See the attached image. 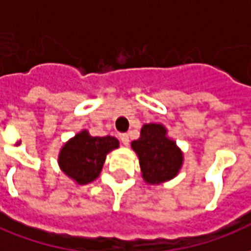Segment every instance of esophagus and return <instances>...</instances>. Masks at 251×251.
Wrapping results in <instances>:
<instances>
[{
	"mask_svg": "<svg viewBox=\"0 0 251 251\" xmlns=\"http://www.w3.org/2000/svg\"><path fill=\"white\" fill-rule=\"evenodd\" d=\"M120 138H121V141H122V144H124L125 147H127V145H129V134H126V133H124V134H120Z\"/></svg>",
	"mask_w": 251,
	"mask_h": 251,
	"instance_id": "1",
	"label": "esophagus"
}]
</instances>
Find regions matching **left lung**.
Listing matches in <instances>:
<instances>
[{
    "instance_id": "left-lung-1",
    "label": "left lung",
    "mask_w": 251,
    "mask_h": 251,
    "mask_svg": "<svg viewBox=\"0 0 251 251\" xmlns=\"http://www.w3.org/2000/svg\"><path fill=\"white\" fill-rule=\"evenodd\" d=\"M138 154L142 177L149 184H160L174 179L183 164V153L176 142L167 137L160 124H145L140 138L131 142Z\"/></svg>"
}]
</instances>
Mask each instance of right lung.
Returning a JSON list of instances; mask_svg holds the SVG:
<instances>
[{"label": "right lung", "instance_id": "obj_1", "mask_svg": "<svg viewBox=\"0 0 251 251\" xmlns=\"http://www.w3.org/2000/svg\"><path fill=\"white\" fill-rule=\"evenodd\" d=\"M118 147L120 142L115 137H93L87 130H83L62 148L59 165L77 184H87L99 176L106 154Z\"/></svg>", "mask_w": 251, "mask_h": 251}]
</instances>
